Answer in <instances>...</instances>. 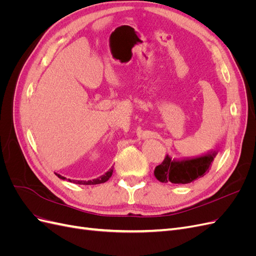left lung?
<instances>
[{"label":"left lung","mask_w":256,"mask_h":256,"mask_svg":"<svg viewBox=\"0 0 256 256\" xmlns=\"http://www.w3.org/2000/svg\"><path fill=\"white\" fill-rule=\"evenodd\" d=\"M216 154V152H212L198 158L184 160L171 159L166 154L161 164L154 168V174L161 182L189 184L203 177L209 171Z\"/></svg>","instance_id":"left-lung-1"}]
</instances>
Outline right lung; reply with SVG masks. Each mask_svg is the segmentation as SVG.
<instances>
[{"label":"right lung","instance_id":"add662e5","mask_svg":"<svg viewBox=\"0 0 256 256\" xmlns=\"http://www.w3.org/2000/svg\"><path fill=\"white\" fill-rule=\"evenodd\" d=\"M112 173H113V168H111L104 175L96 178V180H88V182L86 180H68L74 182V184H102V182H106V180H109V178L112 176ZM56 175L58 178H60V180H65L64 176H62L60 174H56Z\"/></svg>","mask_w":256,"mask_h":256}]
</instances>
